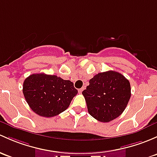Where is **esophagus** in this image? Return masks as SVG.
<instances>
[{
	"label": "esophagus",
	"mask_w": 157,
	"mask_h": 157,
	"mask_svg": "<svg viewBox=\"0 0 157 157\" xmlns=\"http://www.w3.org/2000/svg\"><path fill=\"white\" fill-rule=\"evenodd\" d=\"M84 90V88L83 87V88H81V89H80V90H78V92H79V93H81L82 92H83V90Z\"/></svg>",
	"instance_id": "34e87169"
}]
</instances>
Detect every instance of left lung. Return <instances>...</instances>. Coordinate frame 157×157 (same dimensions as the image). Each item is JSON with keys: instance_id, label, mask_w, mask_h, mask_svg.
I'll use <instances>...</instances> for the list:
<instances>
[{"instance_id": "1", "label": "left lung", "mask_w": 157, "mask_h": 157, "mask_svg": "<svg viewBox=\"0 0 157 157\" xmlns=\"http://www.w3.org/2000/svg\"><path fill=\"white\" fill-rule=\"evenodd\" d=\"M82 94L89 113L98 121L108 123L124 111L131 97V86L123 74L108 71L90 79Z\"/></svg>"}]
</instances>
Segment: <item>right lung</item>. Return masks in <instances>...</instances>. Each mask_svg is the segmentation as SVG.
Listing matches in <instances>:
<instances>
[{"label": "right lung", "mask_w": 157, "mask_h": 157, "mask_svg": "<svg viewBox=\"0 0 157 157\" xmlns=\"http://www.w3.org/2000/svg\"><path fill=\"white\" fill-rule=\"evenodd\" d=\"M22 92L31 110L44 117H52L65 111L77 94L70 80L44 73L28 77Z\"/></svg>", "instance_id": "1"}]
</instances>
